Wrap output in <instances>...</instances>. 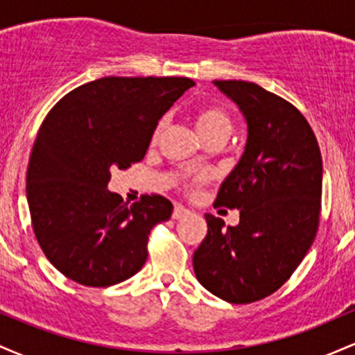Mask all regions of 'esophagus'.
Listing matches in <instances>:
<instances>
[{
    "label": "esophagus",
    "instance_id": "1",
    "mask_svg": "<svg viewBox=\"0 0 355 355\" xmlns=\"http://www.w3.org/2000/svg\"><path fill=\"white\" fill-rule=\"evenodd\" d=\"M189 214H190V210L185 209V207H183V205H175L172 218L180 220V218H183V217H185V215H189Z\"/></svg>",
    "mask_w": 355,
    "mask_h": 355
}]
</instances>
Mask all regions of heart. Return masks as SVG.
<instances>
[{
  "mask_svg": "<svg viewBox=\"0 0 355 355\" xmlns=\"http://www.w3.org/2000/svg\"><path fill=\"white\" fill-rule=\"evenodd\" d=\"M195 125H197L198 133H200L203 140H209L210 137L215 135H229L232 132V126H234V121H232V116L225 108L218 107V105H205V107L198 108L197 113H195ZM164 128L165 120H162L157 125V128H155L153 140H157L160 137ZM203 180H205V175L203 173L191 175L190 187H197Z\"/></svg>",
  "mask_w": 355,
  "mask_h": 355,
  "instance_id": "obj_1",
  "label": "heart"
}]
</instances>
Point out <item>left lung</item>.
I'll use <instances>...</instances> for the list:
<instances>
[{"instance_id":"1","label":"left lung","mask_w":355,"mask_h":355,"mask_svg":"<svg viewBox=\"0 0 355 355\" xmlns=\"http://www.w3.org/2000/svg\"><path fill=\"white\" fill-rule=\"evenodd\" d=\"M247 121L242 158L223 180L214 207L240 210V222L207 214L209 232L193 254L207 291L230 304L266 299L307 255L320 217L322 157L302 113L259 85L214 81Z\"/></svg>"}]
</instances>
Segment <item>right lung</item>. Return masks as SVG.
Here are the masks:
<instances>
[{
    "label": "right lung",
    "mask_w": 355,
    "mask_h": 355,
    "mask_svg": "<svg viewBox=\"0 0 355 355\" xmlns=\"http://www.w3.org/2000/svg\"><path fill=\"white\" fill-rule=\"evenodd\" d=\"M193 81L105 76L50 110L26 172L31 225L43 254L76 284L108 287L144 267L150 230L173 205L144 195L133 205L107 190L112 170L144 160L158 120Z\"/></svg>",
    "instance_id": "add662e5"
}]
</instances>
